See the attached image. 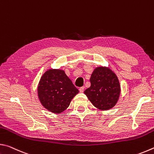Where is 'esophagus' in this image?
<instances>
[{"mask_svg": "<svg viewBox=\"0 0 154 154\" xmlns=\"http://www.w3.org/2000/svg\"><path fill=\"white\" fill-rule=\"evenodd\" d=\"M84 87H81L80 88H79V92H81V93H82V92H83V91H84Z\"/></svg>", "mask_w": 154, "mask_h": 154, "instance_id": "34e87169", "label": "esophagus"}]
</instances>
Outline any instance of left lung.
<instances>
[{
  "mask_svg": "<svg viewBox=\"0 0 154 154\" xmlns=\"http://www.w3.org/2000/svg\"><path fill=\"white\" fill-rule=\"evenodd\" d=\"M91 85L84 91L91 103L100 110H109L116 105L120 85L116 75L107 67H97L90 77Z\"/></svg>",
  "mask_w": 154,
  "mask_h": 154,
  "instance_id": "obj_1",
  "label": "left lung"
}]
</instances>
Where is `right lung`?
<instances>
[{
	"instance_id": "right-lung-1",
	"label": "right lung",
	"mask_w": 154,
	"mask_h": 154,
	"mask_svg": "<svg viewBox=\"0 0 154 154\" xmlns=\"http://www.w3.org/2000/svg\"><path fill=\"white\" fill-rule=\"evenodd\" d=\"M37 92L44 107L52 113H60L69 107L79 90L64 71L49 69L41 77Z\"/></svg>"
}]
</instances>
